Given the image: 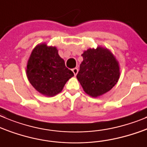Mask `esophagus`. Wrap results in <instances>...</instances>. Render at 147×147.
Instances as JSON below:
<instances>
[{
    "mask_svg": "<svg viewBox=\"0 0 147 147\" xmlns=\"http://www.w3.org/2000/svg\"><path fill=\"white\" fill-rule=\"evenodd\" d=\"M78 71H79V70H78V68H73V69H72L73 73H74V74L75 76H76V75L77 74Z\"/></svg>",
    "mask_w": 147,
    "mask_h": 147,
    "instance_id": "1",
    "label": "esophagus"
}]
</instances>
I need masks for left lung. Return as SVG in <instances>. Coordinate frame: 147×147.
Returning <instances> with one entry per match:
<instances>
[{
  "instance_id": "8db88e82",
  "label": "left lung",
  "mask_w": 147,
  "mask_h": 147,
  "mask_svg": "<svg viewBox=\"0 0 147 147\" xmlns=\"http://www.w3.org/2000/svg\"><path fill=\"white\" fill-rule=\"evenodd\" d=\"M82 56L83 61L76 78L87 94L99 97L116 84L120 77V68L110 50L101 47L89 48Z\"/></svg>"
}]
</instances>
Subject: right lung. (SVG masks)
Masks as SVG:
<instances>
[{"mask_svg": "<svg viewBox=\"0 0 147 147\" xmlns=\"http://www.w3.org/2000/svg\"><path fill=\"white\" fill-rule=\"evenodd\" d=\"M58 52L55 47L38 45L32 52L26 65V75L30 84L47 97L60 93L68 79L74 76L65 67Z\"/></svg>", "mask_w": 147, "mask_h": 147, "instance_id": "1", "label": "right lung"}]
</instances>
